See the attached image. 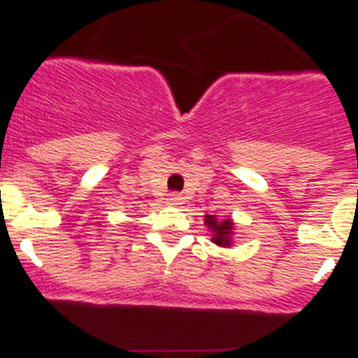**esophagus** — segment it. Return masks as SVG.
<instances>
[{"label":"esophagus","instance_id":"1","mask_svg":"<svg viewBox=\"0 0 358 358\" xmlns=\"http://www.w3.org/2000/svg\"><path fill=\"white\" fill-rule=\"evenodd\" d=\"M166 202H169V204H181L182 202L181 194H170L169 199H166Z\"/></svg>","mask_w":358,"mask_h":358}]
</instances>
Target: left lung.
<instances>
[{"mask_svg": "<svg viewBox=\"0 0 358 358\" xmlns=\"http://www.w3.org/2000/svg\"><path fill=\"white\" fill-rule=\"evenodd\" d=\"M204 224L210 227V231L213 233V243L220 245V248H229L231 245V236L235 235L233 229H235V222L231 218H217L215 215H206L204 217Z\"/></svg>", "mask_w": 358, "mask_h": 358, "instance_id": "1", "label": "left lung"}]
</instances>
